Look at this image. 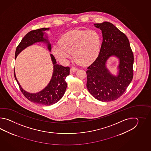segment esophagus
<instances>
[{"label": "esophagus", "mask_w": 151, "mask_h": 151, "mask_svg": "<svg viewBox=\"0 0 151 151\" xmlns=\"http://www.w3.org/2000/svg\"><path fill=\"white\" fill-rule=\"evenodd\" d=\"M78 68H76V67H72L71 68V71L72 72H75L78 71Z\"/></svg>", "instance_id": "obj_1"}]
</instances>
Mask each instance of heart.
Returning <instances> with one entry per match:
<instances>
[{
	"label": "heart",
	"instance_id": "heart-1",
	"mask_svg": "<svg viewBox=\"0 0 151 151\" xmlns=\"http://www.w3.org/2000/svg\"><path fill=\"white\" fill-rule=\"evenodd\" d=\"M101 38L94 31L73 30L65 33L59 40V45L53 48V54L60 61H66L72 52L78 63L87 65L95 60L99 54Z\"/></svg>",
	"mask_w": 151,
	"mask_h": 151
}]
</instances>
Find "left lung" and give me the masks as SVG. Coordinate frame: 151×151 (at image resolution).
<instances>
[{
  "instance_id": "8db88e82",
  "label": "left lung",
  "mask_w": 151,
  "mask_h": 151,
  "mask_svg": "<svg viewBox=\"0 0 151 151\" xmlns=\"http://www.w3.org/2000/svg\"><path fill=\"white\" fill-rule=\"evenodd\" d=\"M94 25L101 30L103 42L99 55L87 68V88L96 99L111 101L122 96L132 80L133 54L126 35L112 23L105 22ZM113 55L119 59L117 76L106 68V61Z\"/></svg>"
}]
</instances>
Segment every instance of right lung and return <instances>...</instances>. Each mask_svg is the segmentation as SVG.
Here are the masks:
<instances>
[{
  "mask_svg": "<svg viewBox=\"0 0 151 151\" xmlns=\"http://www.w3.org/2000/svg\"><path fill=\"white\" fill-rule=\"evenodd\" d=\"M48 29L49 28H42L32 30L27 33L17 47L15 59L24 49L38 42H43L47 44V48L51 51V45L48 42V39L43 37L45 33L43 31ZM45 37L47 38V37L46 36ZM50 55L53 64V73L51 80L47 86L38 93H29L23 90L17 79L15 71L14 70V78L23 95L30 101L45 106L52 105L61 99L64 94L68 85L65 79L70 74V68L69 67H64L57 64L55 57L52 55Z\"/></svg>",
  "mask_w": 151,
  "mask_h": 151,
  "instance_id": "right-lung-1",
  "label": "right lung"
}]
</instances>
